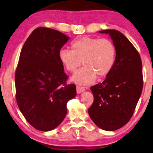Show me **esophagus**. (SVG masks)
I'll list each match as a JSON object with an SVG mask.
<instances>
[{
    "mask_svg": "<svg viewBox=\"0 0 153 153\" xmlns=\"http://www.w3.org/2000/svg\"><path fill=\"white\" fill-rule=\"evenodd\" d=\"M85 91V88L83 86H80V85H77L76 86V93L78 94H80L82 93L83 91Z\"/></svg>",
    "mask_w": 153,
    "mask_h": 153,
    "instance_id": "esophagus-1",
    "label": "esophagus"
}]
</instances>
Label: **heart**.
<instances>
[{"mask_svg": "<svg viewBox=\"0 0 153 153\" xmlns=\"http://www.w3.org/2000/svg\"><path fill=\"white\" fill-rule=\"evenodd\" d=\"M72 50L61 49L58 58L68 72H74L81 65L83 68L75 72L72 80L79 84H89L97 78L105 77L114 68L116 48L109 39L82 37L71 44Z\"/></svg>", "mask_w": 153, "mask_h": 153, "instance_id": "heart-1", "label": "heart"}]
</instances>
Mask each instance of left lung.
<instances>
[{
    "instance_id": "left-lung-1",
    "label": "left lung",
    "mask_w": 153,
    "mask_h": 153,
    "mask_svg": "<svg viewBox=\"0 0 153 153\" xmlns=\"http://www.w3.org/2000/svg\"><path fill=\"white\" fill-rule=\"evenodd\" d=\"M100 33L109 34L116 58L105 80L91 87L94 101L88 114L100 128L114 131L127 124L134 112L143 89L142 62L139 52L123 33L114 29Z\"/></svg>"
}]
</instances>
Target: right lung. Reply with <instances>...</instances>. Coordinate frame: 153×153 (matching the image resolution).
Here are the masks:
<instances>
[{
  "label": "right lung",
  "mask_w": 153,
  "mask_h": 153,
  "mask_svg": "<svg viewBox=\"0 0 153 153\" xmlns=\"http://www.w3.org/2000/svg\"><path fill=\"white\" fill-rule=\"evenodd\" d=\"M70 37L38 27L25 42L15 72L16 100L29 124L39 131L55 129L65 118L67 103L76 95L58 53Z\"/></svg>",
  "instance_id": "1"
}]
</instances>
